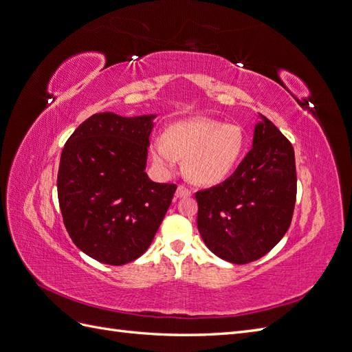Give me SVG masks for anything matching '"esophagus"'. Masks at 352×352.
Segmentation results:
<instances>
[{
  "mask_svg": "<svg viewBox=\"0 0 352 352\" xmlns=\"http://www.w3.org/2000/svg\"><path fill=\"white\" fill-rule=\"evenodd\" d=\"M192 192L189 189H186L184 186H178L177 187V192H175V199H179V198H187V196H190Z\"/></svg>",
  "mask_w": 352,
  "mask_h": 352,
  "instance_id": "1",
  "label": "esophagus"
}]
</instances>
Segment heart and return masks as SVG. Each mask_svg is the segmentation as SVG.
<instances>
[{"instance_id": "obj_1", "label": "heart", "mask_w": 352, "mask_h": 352, "mask_svg": "<svg viewBox=\"0 0 352 352\" xmlns=\"http://www.w3.org/2000/svg\"><path fill=\"white\" fill-rule=\"evenodd\" d=\"M244 148L243 129L217 120L195 117L175 121L151 144V157L163 170L183 160V170L192 183L214 186L231 174Z\"/></svg>"}]
</instances>
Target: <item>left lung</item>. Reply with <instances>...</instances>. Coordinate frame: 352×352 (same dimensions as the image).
Listing matches in <instances>:
<instances>
[{
	"instance_id": "8db88e82",
	"label": "left lung",
	"mask_w": 352,
	"mask_h": 352,
	"mask_svg": "<svg viewBox=\"0 0 352 352\" xmlns=\"http://www.w3.org/2000/svg\"><path fill=\"white\" fill-rule=\"evenodd\" d=\"M252 148L222 184L196 192L198 230L228 263L263 258L287 234L296 206L297 174L291 142L259 113Z\"/></svg>"
}]
</instances>
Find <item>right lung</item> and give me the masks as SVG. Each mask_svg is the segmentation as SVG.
Wrapping results in <instances>:
<instances>
[{"mask_svg": "<svg viewBox=\"0 0 352 352\" xmlns=\"http://www.w3.org/2000/svg\"><path fill=\"white\" fill-rule=\"evenodd\" d=\"M102 112L65 142L56 189L73 243L102 264L124 265L148 249L177 190L145 173L153 120Z\"/></svg>", "mask_w": 352, "mask_h": 352, "instance_id": "obj_1", "label": "right lung"}]
</instances>
